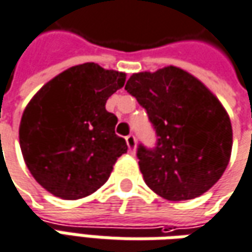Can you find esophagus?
<instances>
[{"instance_id": "1", "label": "esophagus", "mask_w": 252, "mask_h": 252, "mask_svg": "<svg viewBox=\"0 0 252 252\" xmlns=\"http://www.w3.org/2000/svg\"><path fill=\"white\" fill-rule=\"evenodd\" d=\"M126 144H128V147H129V150L131 153H135V149H136V139L133 135H128L126 138Z\"/></svg>"}]
</instances>
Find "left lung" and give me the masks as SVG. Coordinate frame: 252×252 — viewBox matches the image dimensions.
<instances>
[{
    "instance_id": "1",
    "label": "left lung",
    "mask_w": 252,
    "mask_h": 252,
    "mask_svg": "<svg viewBox=\"0 0 252 252\" xmlns=\"http://www.w3.org/2000/svg\"><path fill=\"white\" fill-rule=\"evenodd\" d=\"M126 90L147 110L158 136L154 149L139 144L146 184L175 202L210 189L229 163L233 142L229 116L217 96L173 65L133 73Z\"/></svg>"
}]
</instances>
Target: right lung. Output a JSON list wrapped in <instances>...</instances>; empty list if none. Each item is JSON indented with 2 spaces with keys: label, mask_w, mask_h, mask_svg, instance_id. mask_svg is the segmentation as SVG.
<instances>
[{
  "label": "right lung",
  "mask_w": 252,
  "mask_h": 252,
  "mask_svg": "<svg viewBox=\"0 0 252 252\" xmlns=\"http://www.w3.org/2000/svg\"><path fill=\"white\" fill-rule=\"evenodd\" d=\"M124 83V72L86 63L53 77L28 102L19 126L23 158L54 196L75 200L95 192L126 153V139L114 132L117 117L105 109Z\"/></svg>",
  "instance_id": "right-lung-1"
}]
</instances>
